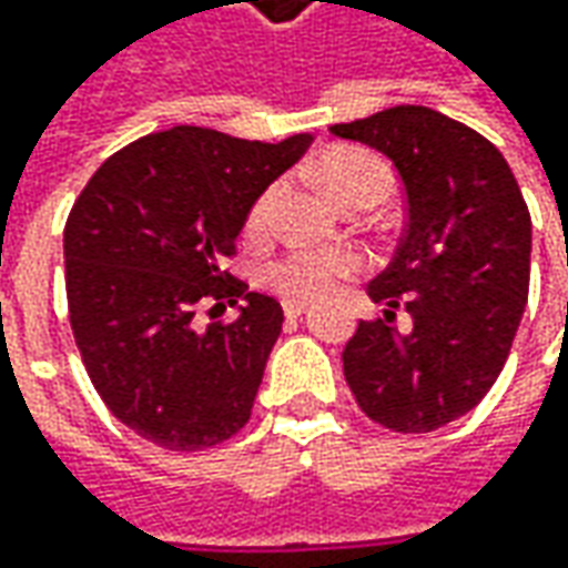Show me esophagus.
I'll list each match as a JSON object with an SVG mask.
<instances>
[{
	"label": "esophagus",
	"mask_w": 568,
	"mask_h": 568,
	"mask_svg": "<svg viewBox=\"0 0 568 568\" xmlns=\"http://www.w3.org/2000/svg\"><path fill=\"white\" fill-rule=\"evenodd\" d=\"M306 313V303H300V300H284V316L296 318Z\"/></svg>",
	"instance_id": "obj_1"
}]
</instances>
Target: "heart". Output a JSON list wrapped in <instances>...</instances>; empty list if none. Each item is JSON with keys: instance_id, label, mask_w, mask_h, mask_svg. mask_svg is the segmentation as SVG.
Listing matches in <instances>:
<instances>
[{"instance_id": "b5f03b06", "label": "heart", "mask_w": 568, "mask_h": 568, "mask_svg": "<svg viewBox=\"0 0 568 568\" xmlns=\"http://www.w3.org/2000/svg\"><path fill=\"white\" fill-rule=\"evenodd\" d=\"M322 176L344 205L357 195H369V192L388 195V189H392V166L385 164L379 154L363 151V148H338V151L325 154ZM277 202H281V183H272L252 202L250 214H246V233L258 236L272 227ZM361 272V252L344 250V246H291L287 252L274 255L262 268V277L274 294L306 303V300L332 296Z\"/></svg>"}]
</instances>
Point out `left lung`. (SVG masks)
Instances as JSON below:
<instances>
[{"label": "left lung", "mask_w": 568, "mask_h": 568, "mask_svg": "<svg viewBox=\"0 0 568 568\" xmlns=\"http://www.w3.org/2000/svg\"><path fill=\"white\" fill-rule=\"evenodd\" d=\"M332 135L382 151L407 195L395 258L366 287L385 316L344 344V379L373 424L433 433L477 407L506 366L528 303L531 214L496 144L429 106L338 122ZM395 308L415 322L407 336Z\"/></svg>", "instance_id": "1"}]
</instances>
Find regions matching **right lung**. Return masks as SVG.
Instances as JSON below:
<instances>
[{
  "instance_id": "right-lung-1",
  "label": "right lung",
  "mask_w": 568,
  "mask_h": 568,
  "mask_svg": "<svg viewBox=\"0 0 568 568\" xmlns=\"http://www.w3.org/2000/svg\"><path fill=\"white\" fill-rule=\"evenodd\" d=\"M310 144L173 125L106 158L69 211L65 296L81 363L148 443L199 452L250 424L284 310L221 265L252 202ZM240 298L241 316L217 323Z\"/></svg>"
}]
</instances>
